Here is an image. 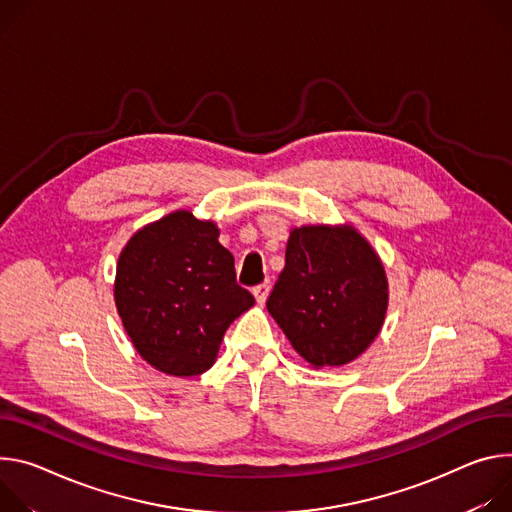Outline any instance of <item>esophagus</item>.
<instances>
[{
    "mask_svg": "<svg viewBox=\"0 0 512 512\" xmlns=\"http://www.w3.org/2000/svg\"><path fill=\"white\" fill-rule=\"evenodd\" d=\"M252 293H254V297H256V303H258V305H264L266 299H268V293H270V282H262V285H258V287L252 289Z\"/></svg>",
    "mask_w": 512,
    "mask_h": 512,
    "instance_id": "1",
    "label": "esophagus"
}]
</instances>
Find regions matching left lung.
I'll use <instances>...</instances> for the list:
<instances>
[{
    "label": "left lung",
    "instance_id": "8db88e82",
    "mask_svg": "<svg viewBox=\"0 0 512 512\" xmlns=\"http://www.w3.org/2000/svg\"><path fill=\"white\" fill-rule=\"evenodd\" d=\"M285 270L266 301L295 352L313 368L344 366L378 337L388 278L352 223L293 227Z\"/></svg>",
    "mask_w": 512,
    "mask_h": 512
}]
</instances>
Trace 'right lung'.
Masks as SVG:
<instances>
[{"label": "right lung", "instance_id": "1", "mask_svg": "<svg viewBox=\"0 0 512 512\" xmlns=\"http://www.w3.org/2000/svg\"><path fill=\"white\" fill-rule=\"evenodd\" d=\"M217 238L215 221L179 209L140 227L120 252L118 315L136 352L162 374L207 372L225 329L254 305Z\"/></svg>", "mask_w": 512, "mask_h": 512}]
</instances>
